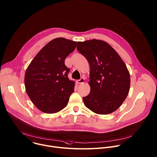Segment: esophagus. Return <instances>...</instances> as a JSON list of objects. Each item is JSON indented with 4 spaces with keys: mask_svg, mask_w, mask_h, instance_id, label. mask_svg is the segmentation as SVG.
I'll list each match as a JSON object with an SVG mask.
<instances>
[{
    "mask_svg": "<svg viewBox=\"0 0 157 157\" xmlns=\"http://www.w3.org/2000/svg\"><path fill=\"white\" fill-rule=\"evenodd\" d=\"M84 81H85V79H84V78H81L80 79H79V80H77V82L78 83V84H82V83H84Z\"/></svg>",
    "mask_w": 157,
    "mask_h": 157,
    "instance_id": "obj_1",
    "label": "esophagus"
}]
</instances>
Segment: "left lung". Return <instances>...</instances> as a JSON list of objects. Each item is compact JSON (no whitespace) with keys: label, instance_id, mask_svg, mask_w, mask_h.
Listing matches in <instances>:
<instances>
[{"label":"left lung","instance_id":"obj_1","mask_svg":"<svg viewBox=\"0 0 157 157\" xmlns=\"http://www.w3.org/2000/svg\"><path fill=\"white\" fill-rule=\"evenodd\" d=\"M76 48L90 66V91L82 98L85 106L100 115L116 111L129 91L131 79L126 65L115 49L103 40L78 42Z\"/></svg>","mask_w":157,"mask_h":157}]
</instances>
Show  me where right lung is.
Instances as JSON below:
<instances>
[{
    "mask_svg": "<svg viewBox=\"0 0 157 157\" xmlns=\"http://www.w3.org/2000/svg\"><path fill=\"white\" fill-rule=\"evenodd\" d=\"M77 42L58 37L48 42L33 59L25 75L26 92L34 105L45 113L63 109L74 92L75 81L68 77L66 57Z\"/></svg>",
    "mask_w": 157,
    "mask_h": 157,
    "instance_id": "add662e5",
    "label": "right lung"
}]
</instances>
